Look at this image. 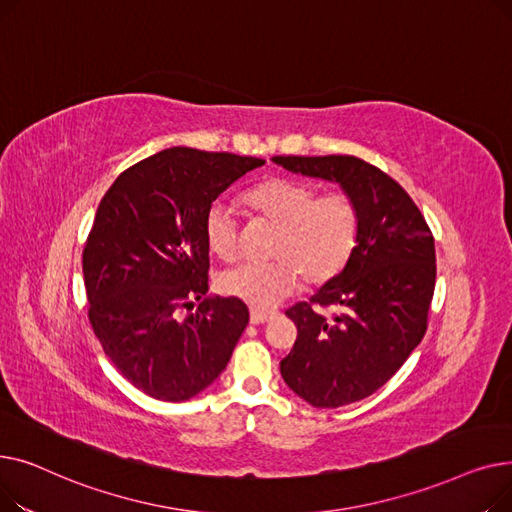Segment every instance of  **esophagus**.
Wrapping results in <instances>:
<instances>
[{"label":"esophagus","instance_id":"34e87169","mask_svg":"<svg viewBox=\"0 0 512 512\" xmlns=\"http://www.w3.org/2000/svg\"><path fill=\"white\" fill-rule=\"evenodd\" d=\"M274 317L272 311H261V309H251V324L259 326L265 324V321H270Z\"/></svg>","mask_w":512,"mask_h":512}]
</instances>
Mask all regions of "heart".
Returning a JSON list of instances; mask_svg holds the SVG:
<instances>
[{"label":"heart","instance_id":"obj_1","mask_svg":"<svg viewBox=\"0 0 512 512\" xmlns=\"http://www.w3.org/2000/svg\"><path fill=\"white\" fill-rule=\"evenodd\" d=\"M245 205L276 226L267 249L274 259L240 263L218 278V286L255 309L278 305L301 276L311 286L330 282L359 245L361 211L346 193L317 197L313 184L276 176L247 191ZM203 230L213 255L224 261L238 255V224L222 203L207 209Z\"/></svg>","mask_w":512,"mask_h":512}]
</instances>
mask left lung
I'll list each match as a JSON object with an SVG mask.
<instances>
[{
    "mask_svg": "<svg viewBox=\"0 0 512 512\" xmlns=\"http://www.w3.org/2000/svg\"><path fill=\"white\" fill-rule=\"evenodd\" d=\"M278 166L338 182L361 211L359 245L344 270L309 303L286 311L299 334L280 373L317 409H336L380 390L427 330L436 286L434 236L396 180L353 155H276ZM321 306L339 313L328 318Z\"/></svg>",
    "mask_w": 512,
    "mask_h": 512,
    "instance_id": "1",
    "label": "left lung"
}]
</instances>
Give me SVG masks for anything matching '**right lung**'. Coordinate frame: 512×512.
Returning a JSON list of instances; mask_svg holds the SVG:
<instances>
[{
  "instance_id": "add662e5",
  "label": "right lung",
  "mask_w": 512,
  "mask_h": 512,
  "mask_svg": "<svg viewBox=\"0 0 512 512\" xmlns=\"http://www.w3.org/2000/svg\"><path fill=\"white\" fill-rule=\"evenodd\" d=\"M259 157L191 147L124 170L97 207L83 251L89 321L105 355L151 398L182 402L226 369L249 324L238 299L205 297V213ZM195 300H201L194 312ZM186 308L194 313L180 318Z\"/></svg>"
}]
</instances>
